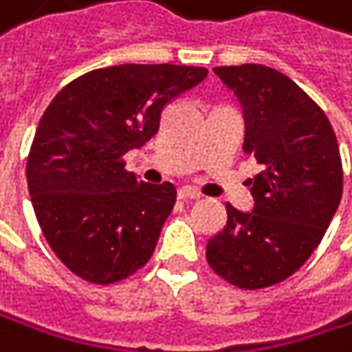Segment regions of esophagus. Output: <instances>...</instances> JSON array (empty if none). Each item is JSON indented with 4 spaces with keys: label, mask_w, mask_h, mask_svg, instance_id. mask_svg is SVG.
Wrapping results in <instances>:
<instances>
[{
    "label": "esophagus",
    "mask_w": 352,
    "mask_h": 352,
    "mask_svg": "<svg viewBox=\"0 0 352 352\" xmlns=\"http://www.w3.org/2000/svg\"><path fill=\"white\" fill-rule=\"evenodd\" d=\"M178 197L180 199H199L201 192L192 186H182V188H178Z\"/></svg>",
    "instance_id": "obj_1"
}]
</instances>
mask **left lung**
Instances as JSON below:
<instances>
[{
  "instance_id": "obj_1",
  "label": "left lung",
  "mask_w": 352,
  "mask_h": 352,
  "mask_svg": "<svg viewBox=\"0 0 352 352\" xmlns=\"http://www.w3.org/2000/svg\"><path fill=\"white\" fill-rule=\"evenodd\" d=\"M213 72L241 101L243 151L263 170L249 180L253 211L228 203L205 257L219 278L259 290L290 278L322 243L342 197L338 141L322 107L286 74L261 64Z\"/></svg>"
}]
</instances>
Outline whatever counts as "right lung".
Listing matches in <instances>:
<instances>
[{"mask_svg":"<svg viewBox=\"0 0 352 352\" xmlns=\"http://www.w3.org/2000/svg\"><path fill=\"white\" fill-rule=\"evenodd\" d=\"M205 76V68L174 64L99 68L66 85L43 113L26 162L28 192L43 236L82 280L113 284L151 259L176 188L139 180L122 157Z\"/></svg>","mask_w":352,"mask_h":352,"instance_id":"obj_1","label":"right lung"}]
</instances>
